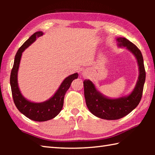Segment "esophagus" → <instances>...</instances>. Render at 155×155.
<instances>
[{"label": "esophagus", "mask_w": 155, "mask_h": 155, "mask_svg": "<svg viewBox=\"0 0 155 155\" xmlns=\"http://www.w3.org/2000/svg\"><path fill=\"white\" fill-rule=\"evenodd\" d=\"M83 76H87V74H86L85 72H83Z\"/></svg>", "instance_id": "obj_1"}]
</instances>
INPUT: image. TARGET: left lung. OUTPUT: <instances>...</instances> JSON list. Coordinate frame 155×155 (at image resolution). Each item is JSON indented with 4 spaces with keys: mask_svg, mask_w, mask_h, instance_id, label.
<instances>
[{
    "mask_svg": "<svg viewBox=\"0 0 155 155\" xmlns=\"http://www.w3.org/2000/svg\"><path fill=\"white\" fill-rule=\"evenodd\" d=\"M120 46H124L132 52L137 60L140 75L136 86L129 96L117 99H109L96 90L91 81H83L86 104L91 114L104 120H118L128 115L137 107L141 99L146 79L142 54L137 46L124 38L117 39Z\"/></svg>",
    "mask_w": 155,
    "mask_h": 155,
    "instance_id": "8db88e82",
    "label": "left lung"
}]
</instances>
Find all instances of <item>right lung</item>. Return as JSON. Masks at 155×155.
I'll return each mask as SVG.
<instances>
[{"instance_id": "right-lung-1", "label": "right lung", "mask_w": 155, "mask_h": 155, "mask_svg": "<svg viewBox=\"0 0 155 155\" xmlns=\"http://www.w3.org/2000/svg\"><path fill=\"white\" fill-rule=\"evenodd\" d=\"M42 35L43 32L41 31H38L35 33L18 49L15 56L14 65L10 75V85H11L12 97L15 105L26 117L37 122H44L51 120L59 114L64 105L65 92L70 88L72 81L77 78L78 76L77 73H75L65 78L54 95L48 101L44 103H32L27 101L22 96L18 88L17 79L18 70L19 68L22 52L36 40V38Z\"/></svg>"}]
</instances>
